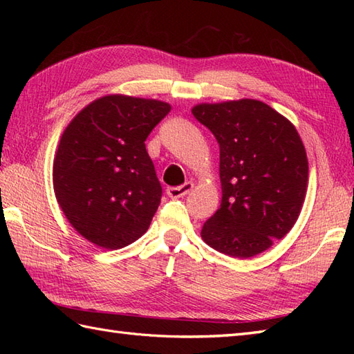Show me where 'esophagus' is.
<instances>
[{
    "mask_svg": "<svg viewBox=\"0 0 354 354\" xmlns=\"http://www.w3.org/2000/svg\"><path fill=\"white\" fill-rule=\"evenodd\" d=\"M193 189V183H185L183 185H178V187H169L167 189V196L171 199H179V198H184L187 193Z\"/></svg>",
    "mask_w": 354,
    "mask_h": 354,
    "instance_id": "1",
    "label": "esophagus"
}]
</instances>
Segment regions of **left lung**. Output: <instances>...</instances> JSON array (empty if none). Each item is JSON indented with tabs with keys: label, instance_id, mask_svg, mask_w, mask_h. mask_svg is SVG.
I'll use <instances>...</instances> for the list:
<instances>
[{
	"label": "left lung",
	"instance_id": "8db88e82",
	"mask_svg": "<svg viewBox=\"0 0 354 354\" xmlns=\"http://www.w3.org/2000/svg\"><path fill=\"white\" fill-rule=\"evenodd\" d=\"M192 112L221 149V208L201 236L222 254L254 257L288 234L301 212L309 176L303 141L260 100L201 103Z\"/></svg>",
	"mask_w": 354,
	"mask_h": 354
}]
</instances>
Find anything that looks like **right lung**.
Segmentation results:
<instances>
[{
	"mask_svg": "<svg viewBox=\"0 0 354 354\" xmlns=\"http://www.w3.org/2000/svg\"><path fill=\"white\" fill-rule=\"evenodd\" d=\"M169 103L122 94L89 103L64 131L53 187L71 227L104 250H120L147 231L162 189L145 141Z\"/></svg>",
	"mask_w": 354,
	"mask_h": 354,
	"instance_id": "obj_1",
	"label": "right lung"
}]
</instances>
